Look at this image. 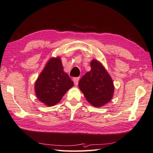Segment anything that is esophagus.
Returning a JSON list of instances; mask_svg holds the SVG:
<instances>
[{
    "label": "esophagus",
    "mask_w": 153,
    "mask_h": 153,
    "mask_svg": "<svg viewBox=\"0 0 153 153\" xmlns=\"http://www.w3.org/2000/svg\"><path fill=\"white\" fill-rule=\"evenodd\" d=\"M73 82L74 83V85L77 86L78 83H79V77H74L73 78Z\"/></svg>",
    "instance_id": "1"
}]
</instances>
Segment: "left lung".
<instances>
[{"label":"left lung","mask_w":153,"mask_h":153,"mask_svg":"<svg viewBox=\"0 0 153 153\" xmlns=\"http://www.w3.org/2000/svg\"><path fill=\"white\" fill-rule=\"evenodd\" d=\"M91 67V70L79 80V86L91 105L100 107L112 99L114 89L113 82L105 67L98 60H92Z\"/></svg>","instance_id":"1"}]
</instances>
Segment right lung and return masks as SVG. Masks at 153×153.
Wrapping results in <instances>:
<instances>
[{
    "label": "right lung",
    "instance_id": "obj_1",
    "mask_svg": "<svg viewBox=\"0 0 153 153\" xmlns=\"http://www.w3.org/2000/svg\"><path fill=\"white\" fill-rule=\"evenodd\" d=\"M74 85L63 70L60 57L51 58L37 79L34 85L38 99L48 106L60 102L64 94Z\"/></svg>",
    "mask_w": 153,
    "mask_h": 153
}]
</instances>
